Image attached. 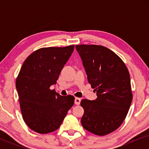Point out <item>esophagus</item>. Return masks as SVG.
Listing matches in <instances>:
<instances>
[{"instance_id": "34e87169", "label": "esophagus", "mask_w": 149, "mask_h": 149, "mask_svg": "<svg viewBox=\"0 0 149 149\" xmlns=\"http://www.w3.org/2000/svg\"><path fill=\"white\" fill-rule=\"evenodd\" d=\"M81 98H79V97H75V100H74V104L77 105H79L81 103Z\"/></svg>"}]
</instances>
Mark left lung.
<instances>
[{
	"mask_svg": "<svg viewBox=\"0 0 149 149\" xmlns=\"http://www.w3.org/2000/svg\"><path fill=\"white\" fill-rule=\"evenodd\" d=\"M75 47L97 96L94 100H81L84 109L81 124L95 135H107L121 125L129 111L132 101L130 73L121 59L105 47Z\"/></svg>",
	"mask_w": 149,
	"mask_h": 149,
	"instance_id": "obj_1",
	"label": "left lung"
}]
</instances>
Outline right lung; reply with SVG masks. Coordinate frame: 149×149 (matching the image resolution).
Here are the masks:
<instances>
[{
	"instance_id": "1",
	"label": "right lung",
	"mask_w": 149,
	"mask_h": 149,
	"mask_svg": "<svg viewBox=\"0 0 149 149\" xmlns=\"http://www.w3.org/2000/svg\"><path fill=\"white\" fill-rule=\"evenodd\" d=\"M74 47L41 48L22 65L15 83L20 109L26 125L37 133L58 130L74 104V96H62L49 89L56 84Z\"/></svg>"
}]
</instances>
